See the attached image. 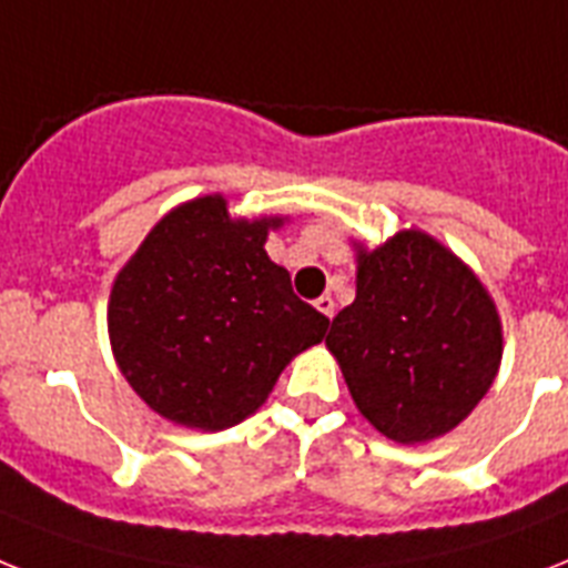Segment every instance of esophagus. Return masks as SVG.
Returning <instances> with one entry per match:
<instances>
[{"label": "esophagus", "mask_w": 568, "mask_h": 568, "mask_svg": "<svg viewBox=\"0 0 568 568\" xmlns=\"http://www.w3.org/2000/svg\"><path fill=\"white\" fill-rule=\"evenodd\" d=\"M315 306H317V312H324V315L329 317V321H332V317H335V300H332L329 294H324V297H317Z\"/></svg>", "instance_id": "34e87169"}]
</instances>
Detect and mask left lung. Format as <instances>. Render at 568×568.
<instances>
[{
	"label": "left lung",
	"instance_id": "1",
	"mask_svg": "<svg viewBox=\"0 0 568 568\" xmlns=\"http://www.w3.org/2000/svg\"><path fill=\"white\" fill-rule=\"evenodd\" d=\"M358 412L396 444L446 435L490 390L501 324L476 274L419 230L358 251L356 300L326 335Z\"/></svg>",
	"mask_w": 568,
	"mask_h": 568
}]
</instances>
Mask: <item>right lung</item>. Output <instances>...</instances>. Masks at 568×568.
<instances>
[{"instance_id":"1","label":"right lung","mask_w":568,"mask_h":568,"mask_svg":"<svg viewBox=\"0 0 568 568\" xmlns=\"http://www.w3.org/2000/svg\"><path fill=\"white\" fill-rule=\"evenodd\" d=\"M283 219L233 221L206 195L169 212L113 283L119 371L160 417L221 432L253 414L329 317L292 292L265 253Z\"/></svg>"}]
</instances>
